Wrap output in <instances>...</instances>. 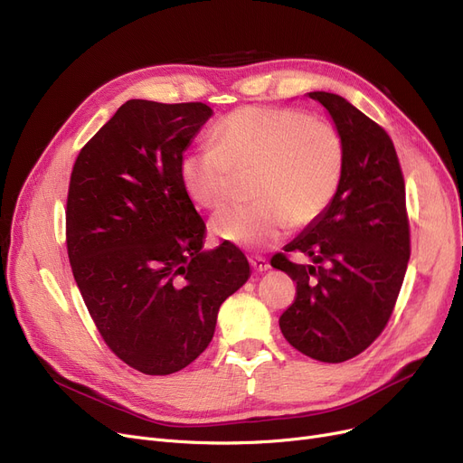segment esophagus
Here are the masks:
<instances>
[{"mask_svg": "<svg viewBox=\"0 0 463 463\" xmlns=\"http://www.w3.org/2000/svg\"><path fill=\"white\" fill-rule=\"evenodd\" d=\"M249 262L254 271H268L269 269V262L262 256H252V258H249Z\"/></svg>", "mask_w": 463, "mask_h": 463, "instance_id": "obj_1", "label": "esophagus"}]
</instances>
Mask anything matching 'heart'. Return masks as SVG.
Returning a JSON list of instances; mask_svg holds the SVG:
<instances>
[{"label": "heart", "mask_w": 463, "mask_h": 463, "mask_svg": "<svg viewBox=\"0 0 463 463\" xmlns=\"http://www.w3.org/2000/svg\"><path fill=\"white\" fill-rule=\"evenodd\" d=\"M213 142L182 157V186L195 205L214 211L233 197L237 176L256 175L254 205L224 209L211 222L216 237L237 247L277 243L290 226L316 222L338 192L342 135L304 109H235L214 127Z\"/></svg>", "instance_id": "1"}]
</instances>
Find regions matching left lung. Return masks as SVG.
Masks as SVG:
<instances>
[{"instance_id":"left-lung-1","label":"left lung","mask_w":463,"mask_h":463,"mask_svg":"<svg viewBox=\"0 0 463 463\" xmlns=\"http://www.w3.org/2000/svg\"><path fill=\"white\" fill-rule=\"evenodd\" d=\"M307 97L326 108L344 140V173L325 213L285 247L311 264L275 254L271 266L296 281L279 317L287 342L323 363H344L390 321L411 258L404 180L383 128L335 92Z\"/></svg>"}]
</instances>
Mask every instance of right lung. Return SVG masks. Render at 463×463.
<instances>
[{"instance_id":"right-lung-1","label":"right lung","mask_w":463,"mask_h":463,"mask_svg":"<svg viewBox=\"0 0 463 463\" xmlns=\"http://www.w3.org/2000/svg\"><path fill=\"white\" fill-rule=\"evenodd\" d=\"M211 116L203 102L127 100L70 178L73 279L108 347L150 376L195 361L222 302L250 277L237 247L203 250L205 222L182 186V156Z\"/></svg>"}]
</instances>
